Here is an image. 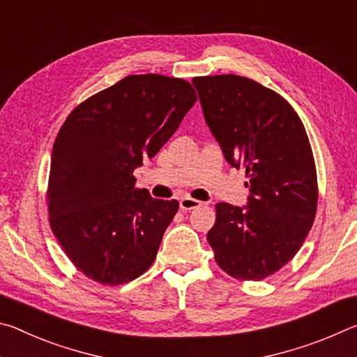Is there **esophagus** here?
<instances>
[{"label": "esophagus", "instance_id": "esophagus-1", "mask_svg": "<svg viewBox=\"0 0 357 357\" xmlns=\"http://www.w3.org/2000/svg\"><path fill=\"white\" fill-rule=\"evenodd\" d=\"M200 206H202V202L193 200V198H183V200L179 202V208L183 211H192Z\"/></svg>", "mask_w": 357, "mask_h": 357}]
</instances>
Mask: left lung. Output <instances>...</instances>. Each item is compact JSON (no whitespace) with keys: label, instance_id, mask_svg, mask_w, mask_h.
Here are the masks:
<instances>
[{"label":"left lung","instance_id":"left-lung-1","mask_svg":"<svg viewBox=\"0 0 357 357\" xmlns=\"http://www.w3.org/2000/svg\"><path fill=\"white\" fill-rule=\"evenodd\" d=\"M192 83L223 155L245 168L250 190L247 208L215 204L208 243L233 279L263 280L291 261L315 220L318 181L309 137L294 108L252 78L208 75Z\"/></svg>","mask_w":357,"mask_h":357}]
</instances>
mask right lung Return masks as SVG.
<instances>
[{
    "mask_svg": "<svg viewBox=\"0 0 357 357\" xmlns=\"http://www.w3.org/2000/svg\"><path fill=\"white\" fill-rule=\"evenodd\" d=\"M195 102L183 78L129 75L66 118L52 151L48 222L88 279L123 285L154 263L179 203L138 189L134 170L159 153Z\"/></svg>",
    "mask_w": 357,
    "mask_h": 357,
    "instance_id": "obj_1",
    "label": "right lung"
}]
</instances>
